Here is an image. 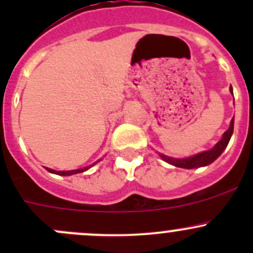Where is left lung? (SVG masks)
<instances>
[{
    "mask_svg": "<svg viewBox=\"0 0 253 253\" xmlns=\"http://www.w3.org/2000/svg\"><path fill=\"white\" fill-rule=\"evenodd\" d=\"M230 91L233 93V88H231V86H230ZM233 131H234V117L231 119L229 128L224 132L223 138L216 143V144L214 145V148H211V150L202 152L200 153V154L187 158V159H174V158L167 157V155H163V154H160V157L163 158V160L169 163V164L175 165V167L177 168H183V169H193V168L206 167V165L213 163L214 160H215L216 158L223 153V150L225 149L229 141H230V137L231 134H233Z\"/></svg>",
    "mask_w": 253,
    "mask_h": 253,
    "instance_id": "1",
    "label": "left lung"
}]
</instances>
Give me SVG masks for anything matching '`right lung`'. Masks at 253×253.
I'll list each match as a JSON object with an SVG mask.
<instances>
[{
  "mask_svg": "<svg viewBox=\"0 0 253 253\" xmlns=\"http://www.w3.org/2000/svg\"><path fill=\"white\" fill-rule=\"evenodd\" d=\"M88 169H89V167L83 168V169H78V170H70V171H55V170L48 169V168H46V170L48 172H52V174H57V175H61V176H70V175H73V174H78V172H83V171H85V170H88Z\"/></svg>",
  "mask_w": 253,
  "mask_h": 253,
  "instance_id": "obj_1",
  "label": "right lung"
}]
</instances>
